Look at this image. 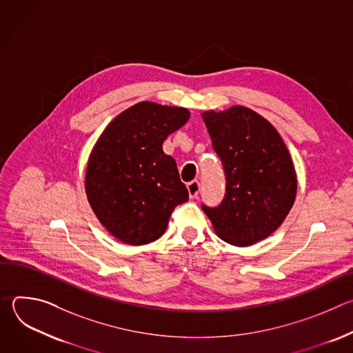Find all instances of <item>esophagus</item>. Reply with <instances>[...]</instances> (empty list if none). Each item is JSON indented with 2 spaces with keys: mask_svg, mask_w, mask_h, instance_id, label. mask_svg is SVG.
Here are the masks:
<instances>
[{
  "mask_svg": "<svg viewBox=\"0 0 353 353\" xmlns=\"http://www.w3.org/2000/svg\"><path fill=\"white\" fill-rule=\"evenodd\" d=\"M199 181L198 180H192L187 184V190H188V194H190V198H196L198 196V192H199Z\"/></svg>",
  "mask_w": 353,
  "mask_h": 353,
  "instance_id": "esophagus-1",
  "label": "esophagus"
}]
</instances>
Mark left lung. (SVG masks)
Wrapping results in <instances>:
<instances>
[{
  "label": "left lung",
  "instance_id": "1",
  "mask_svg": "<svg viewBox=\"0 0 353 353\" xmlns=\"http://www.w3.org/2000/svg\"><path fill=\"white\" fill-rule=\"evenodd\" d=\"M201 116L226 176L222 203L203 211L223 241L254 244L275 232L293 207L297 179L289 150L275 127L248 108Z\"/></svg>",
  "mask_w": 353,
  "mask_h": 353
}]
</instances>
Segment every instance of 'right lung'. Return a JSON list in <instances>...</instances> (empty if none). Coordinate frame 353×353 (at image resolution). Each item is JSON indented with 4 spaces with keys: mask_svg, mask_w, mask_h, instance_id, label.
<instances>
[{
    "mask_svg": "<svg viewBox=\"0 0 353 353\" xmlns=\"http://www.w3.org/2000/svg\"><path fill=\"white\" fill-rule=\"evenodd\" d=\"M190 119L184 108L137 103L99 137L86 168L89 204L116 239L142 245L159 239L173 210L188 201L163 141Z\"/></svg>",
    "mask_w": 353,
    "mask_h": 353,
    "instance_id": "right-lung-1",
    "label": "right lung"
}]
</instances>
